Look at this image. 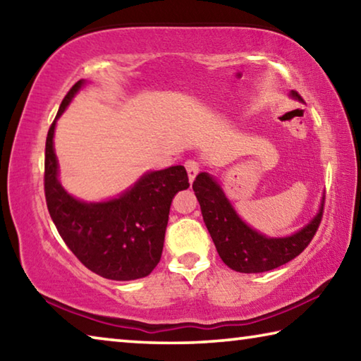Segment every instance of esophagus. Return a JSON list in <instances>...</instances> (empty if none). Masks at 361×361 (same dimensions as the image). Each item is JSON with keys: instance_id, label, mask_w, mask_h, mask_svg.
<instances>
[{"instance_id": "obj_1", "label": "esophagus", "mask_w": 361, "mask_h": 361, "mask_svg": "<svg viewBox=\"0 0 361 361\" xmlns=\"http://www.w3.org/2000/svg\"><path fill=\"white\" fill-rule=\"evenodd\" d=\"M186 170H188V176H189V181H194L195 176H197V173L200 172V164L197 161H194V159H189V161H186Z\"/></svg>"}]
</instances>
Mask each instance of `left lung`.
<instances>
[{
	"mask_svg": "<svg viewBox=\"0 0 361 361\" xmlns=\"http://www.w3.org/2000/svg\"><path fill=\"white\" fill-rule=\"evenodd\" d=\"M293 97L301 100V97L295 92ZM192 189L219 258L232 271L243 274L272 271L302 253L319 229L325 204L323 197L319 213L296 234L266 237L242 221L212 175L207 172L199 173L192 183Z\"/></svg>",
	"mask_w": 361,
	"mask_h": 361,
	"instance_id": "obj_1",
	"label": "left lung"
}]
</instances>
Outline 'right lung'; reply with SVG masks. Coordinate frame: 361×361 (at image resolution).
<instances>
[{
	"mask_svg": "<svg viewBox=\"0 0 361 361\" xmlns=\"http://www.w3.org/2000/svg\"><path fill=\"white\" fill-rule=\"evenodd\" d=\"M82 85L81 79L70 89L57 118ZM56 121L46 138L44 194L60 237L85 267L102 277L135 280L149 276L161 261L172 199L189 188L186 169L173 166L148 172L119 197L82 202L66 192L59 181L54 152Z\"/></svg>",
	"mask_w": 361,
	"mask_h": 361,
	"instance_id": "right-lung-1",
	"label": "right lung"
}]
</instances>
